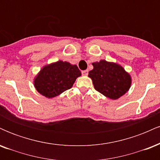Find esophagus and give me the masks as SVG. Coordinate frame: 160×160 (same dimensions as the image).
<instances>
[{
    "label": "esophagus",
    "instance_id": "obj_1",
    "mask_svg": "<svg viewBox=\"0 0 160 160\" xmlns=\"http://www.w3.org/2000/svg\"><path fill=\"white\" fill-rule=\"evenodd\" d=\"M88 73H89V71H88V70H85V71H82V74L84 75V76H87Z\"/></svg>",
    "mask_w": 160,
    "mask_h": 160
}]
</instances>
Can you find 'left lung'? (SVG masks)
<instances>
[{
    "instance_id": "1",
    "label": "left lung",
    "mask_w": 160,
    "mask_h": 160,
    "mask_svg": "<svg viewBox=\"0 0 160 160\" xmlns=\"http://www.w3.org/2000/svg\"><path fill=\"white\" fill-rule=\"evenodd\" d=\"M89 72L95 90L107 98L116 100L126 94L132 85V77L122 66L113 62L101 60L92 63Z\"/></svg>"
}]
</instances>
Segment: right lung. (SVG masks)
Returning <instances> with one entry per match:
<instances>
[{
  "instance_id": "right-lung-1",
  "label": "right lung",
  "mask_w": 160,
  "mask_h": 160,
  "mask_svg": "<svg viewBox=\"0 0 160 160\" xmlns=\"http://www.w3.org/2000/svg\"><path fill=\"white\" fill-rule=\"evenodd\" d=\"M81 72L76 65L62 60L46 65L34 78L36 90L52 98L71 89Z\"/></svg>"
}]
</instances>
